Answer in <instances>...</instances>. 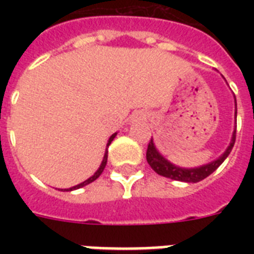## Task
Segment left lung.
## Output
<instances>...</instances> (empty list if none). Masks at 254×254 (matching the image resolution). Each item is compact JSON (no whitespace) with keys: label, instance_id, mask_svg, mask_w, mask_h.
<instances>
[{"label":"left lung","instance_id":"1","mask_svg":"<svg viewBox=\"0 0 254 254\" xmlns=\"http://www.w3.org/2000/svg\"><path fill=\"white\" fill-rule=\"evenodd\" d=\"M235 101H236V97H235ZM235 116H237V109L235 111ZM235 141H236V129L233 130L232 139H231V143H229V146L227 147V150L224 151V154H221L217 159H215L212 162L207 163V165H203V166L200 167L185 169V167L175 166V165H173L171 162H169L163 155H161V153L155 149L153 138H151L149 145H147L146 159L151 169L154 170L157 174H159V175H162V177L170 178V179H174V181L187 182V183H196V182L203 181L204 178L211 175L217 167L220 166L221 163L224 162L225 158H227L229 155V153L232 151Z\"/></svg>","mask_w":254,"mask_h":254}]
</instances>
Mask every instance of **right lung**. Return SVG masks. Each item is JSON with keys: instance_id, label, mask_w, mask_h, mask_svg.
I'll list each match as a JSON object with an SVG mask.
<instances>
[{"instance_id": "obj_1", "label": "right lung", "mask_w": 254, "mask_h": 254, "mask_svg": "<svg viewBox=\"0 0 254 254\" xmlns=\"http://www.w3.org/2000/svg\"><path fill=\"white\" fill-rule=\"evenodd\" d=\"M116 134H117V133H115V134H112V135H111V138H109V141H108V143H107V150H105V154H104L103 162H101V165H100L99 170H97V171H96V173L93 174V175H92L91 178H88L87 181L83 182V183H80V185H77V186H73V187H71V189H64V191H72V190H77V189H80V187H84V186L89 185V183H92V182H93V181H96V179H97V178H99L100 175H101V173H103L104 169H105V166H107V161H108V146L111 145V142H112V141H113V138H115V137H116Z\"/></svg>"}]
</instances>
